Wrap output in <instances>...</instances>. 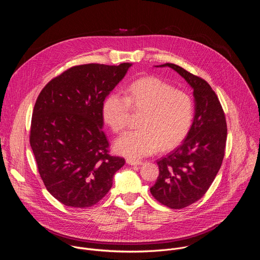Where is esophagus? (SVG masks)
Listing matches in <instances>:
<instances>
[{
  "label": "esophagus",
  "mask_w": 260,
  "mask_h": 260,
  "mask_svg": "<svg viewBox=\"0 0 260 260\" xmlns=\"http://www.w3.org/2000/svg\"><path fill=\"white\" fill-rule=\"evenodd\" d=\"M126 162L131 166H140L143 164L141 160H135V159H129V158L126 159Z\"/></svg>",
  "instance_id": "34e87169"
}]
</instances>
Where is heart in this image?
<instances>
[{
  "mask_svg": "<svg viewBox=\"0 0 260 260\" xmlns=\"http://www.w3.org/2000/svg\"><path fill=\"white\" fill-rule=\"evenodd\" d=\"M131 107L144 112L138 124L140 129L124 133L114 144L115 151L129 159L150 155L158 147L171 149L185 139L192 125L191 96L158 78L137 80L125 89V95L112 92L105 99L103 118L114 133L126 126Z\"/></svg>",
  "mask_w": 260,
  "mask_h": 260,
  "instance_id": "b5f03b06",
  "label": "heart"
}]
</instances>
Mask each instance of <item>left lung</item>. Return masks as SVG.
Listing matches in <instances>:
<instances>
[{
  "instance_id": "1",
  "label": "left lung",
  "mask_w": 260,
  "mask_h": 260,
  "mask_svg": "<svg viewBox=\"0 0 260 260\" xmlns=\"http://www.w3.org/2000/svg\"><path fill=\"white\" fill-rule=\"evenodd\" d=\"M170 67L193 89L194 117L180 146L157 160L159 175L150 188L160 204L183 209L202 199L213 183L224 157L228 127L221 104L203 78L174 63Z\"/></svg>"
}]
</instances>
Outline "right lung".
Masks as SVG:
<instances>
[{
    "label": "right lung",
    "instance_id": "add662e5",
    "mask_svg": "<svg viewBox=\"0 0 260 260\" xmlns=\"http://www.w3.org/2000/svg\"><path fill=\"white\" fill-rule=\"evenodd\" d=\"M131 66L72 67L49 81L36 101L29 144L46 189L64 206L99 203L125 162L109 154L102 109Z\"/></svg>",
    "mask_w": 260,
    "mask_h": 260
}]
</instances>
